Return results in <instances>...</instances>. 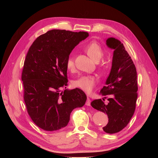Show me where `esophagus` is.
Here are the masks:
<instances>
[{
    "label": "esophagus",
    "instance_id": "obj_1",
    "mask_svg": "<svg viewBox=\"0 0 158 158\" xmlns=\"http://www.w3.org/2000/svg\"><path fill=\"white\" fill-rule=\"evenodd\" d=\"M90 104H91V100L89 99V98H87V101H86V106H90Z\"/></svg>",
    "mask_w": 158,
    "mask_h": 158
}]
</instances>
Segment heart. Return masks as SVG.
Here are the masks:
<instances>
[{
	"label": "heart",
	"mask_w": 158,
	"mask_h": 158,
	"mask_svg": "<svg viewBox=\"0 0 158 158\" xmlns=\"http://www.w3.org/2000/svg\"><path fill=\"white\" fill-rule=\"evenodd\" d=\"M85 51L88 55L95 61L98 62L103 56V50L101 46L95 41H92L87 45L85 48ZM66 68L69 70L74 69V59L72 56H70L66 62ZM96 78L90 75L81 76L79 78L73 81V85L86 93H90L96 86Z\"/></svg>",
	"instance_id": "1"
}]
</instances>
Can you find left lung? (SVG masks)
I'll return each mask as SVG.
<instances>
[{
  "mask_svg": "<svg viewBox=\"0 0 158 158\" xmlns=\"http://www.w3.org/2000/svg\"><path fill=\"white\" fill-rule=\"evenodd\" d=\"M106 41V45L114 51L111 71L100 94L105 98L109 96V102L106 105L101 98L96 99L91 105L107 114L108 123L102 129L106 133L114 134L127 126L135 113L138 97L137 73L121 41L112 37Z\"/></svg>",
  "mask_w": 158,
  "mask_h": 158,
  "instance_id": "obj_1",
  "label": "left lung"
}]
</instances>
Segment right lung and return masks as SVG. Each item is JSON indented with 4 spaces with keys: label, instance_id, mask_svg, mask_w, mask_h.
<instances>
[{
    "label": "right lung",
    "instance_id": "obj_1",
    "mask_svg": "<svg viewBox=\"0 0 158 158\" xmlns=\"http://www.w3.org/2000/svg\"><path fill=\"white\" fill-rule=\"evenodd\" d=\"M89 34L52 29L40 36L29 49L22 74L27 112L37 126L47 131L68 125L76 107H82L86 95L79 88L66 89V62L72 50ZM66 88V87H65Z\"/></svg>",
    "mask_w": 158,
    "mask_h": 158
}]
</instances>
